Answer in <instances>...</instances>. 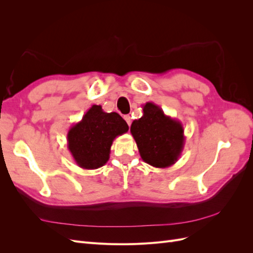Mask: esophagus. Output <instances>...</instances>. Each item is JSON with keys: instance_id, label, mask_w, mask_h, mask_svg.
I'll list each match as a JSON object with an SVG mask.
<instances>
[{"instance_id": "1", "label": "esophagus", "mask_w": 253, "mask_h": 253, "mask_svg": "<svg viewBox=\"0 0 253 253\" xmlns=\"http://www.w3.org/2000/svg\"><path fill=\"white\" fill-rule=\"evenodd\" d=\"M124 118H125V120L126 121V124L128 125V126H131V124H132V118H131V116H129V115H126V116H125Z\"/></svg>"}]
</instances>
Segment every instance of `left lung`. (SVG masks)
<instances>
[{
  "mask_svg": "<svg viewBox=\"0 0 253 253\" xmlns=\"http://www.w3.org/2000/svg\"><path fill=\"white\" fill-rule=\"evenodd\" d=\"M142 117L134 120L131 133L144 163L155 168H168L177 162L185 145L181 122L168 116L160 106L147 102Z\"/></svg>",
  "mask_w": 253,
  "mask_h": 253,
  "instance_id": "8db88e82",
  "label": "left lung"
}]
</instances>
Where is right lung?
Listing matches in <instances>:
<instances>
[{
    "label": "right lung",
    "instance_id": "add662e5",
    "mask_svg": "<svg viewBox=\"0 0 253 253\" xmlns=\"http://www.w3.org/2000/svg\"><path fill=\"white\" fill-rule=\"evenodd\" d=\"M128 131L118 113H105L94 104L67 133V148L78 167L95 170L110 159L111 147L117 136Z\"/></svg>",
    "mask_w": 253,
    "mask_h": 253
}]
</instances>
